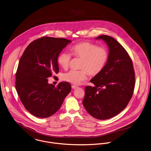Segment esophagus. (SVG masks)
Segmentation results:
<instances>
[{"label": "esophagus", "instance_id": "1", "mask_svg": "<svg viewBox=\"0 0 151 151\" xmlns=\"http://www.w3.org/2000/svg\"><path fill=\"white\" fill-rule=\"evenodd\" d=\"M72 88L73 89H76L78 88V86H75V85H72Z\"/></svg>", "mask_w": 151, "mask_h": 151}]
</instances>
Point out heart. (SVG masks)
Returning <instances> with one entry per match:
<instances>
[{
    "label": "heart",
    "instance_id": "1",
    "mask_svg": "<svg viewBox=\"0 0 151 151\" xmlns=\"http://www.w3.org/2000/svg\"><path fill=\"white\" fill-rule=\"evenodd\" d=\"M72 54L76 57L82 58L81 70H70L62 75V79L72 84H79L87 79L88 74L96 76L104 69L109 59V52L104 47L88 41L77 43L70 48ZM71 60V54L62 51L57 57L58 65L63 69H67Z\"/></svg>",
    "mask_w": 151,
    "mask_h": 151
}]
</instances>
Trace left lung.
Instances as JSON below:
<instances>
[{"label": "left lung", "instance_id": "8db88e82", "mask_svg": "<svg viewBox=\"0 0 151 151\" xmlns=\"http://www.w3.org/2000/svg\"><path fill=\"white\" fill-rule=\"evenodd\" d=\"M109 49V59L104 69L94 76L86 86L83 104L91 116L99 120L112 118L122 111L132 97L135 87V73L128 54L113 37L102 35Z\"/></svg>", "mask_w": 151, "mask_h": 151}]
</instances>
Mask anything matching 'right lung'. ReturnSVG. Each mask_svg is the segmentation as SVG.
<instances>
[{"label":"right lung","instance_id":"right-lung-1","mask_svg":"<svg viewBox=\"0 0 151 151\" xmlns=\"http://www.w3.org/2000/svg\"><path fill=\"white\" fill-rule=\"evenodd\" d=\"M72 41L42 37L27 46L19 61L16 89L25 109L33 116L47 118L55 113L71 91L70 85L48 83V78L59 71L57 57Z\"/></svg>","mask_w":151,"mask_h":151}]
</instances>
